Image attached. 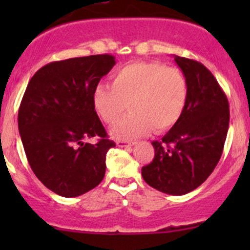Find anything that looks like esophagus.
<instances>
[{
	"label": "esophagus",
	"mask_w": 250,
	"mask_h": 250,
	"mask_svg": "<svg viewBox=\"0 0 250 250\" xmlns=\"http://www.w3.org/2000/svg\"><path fill=\"white\" fill-rule=\"evenodd\" d=\"M118 147H128V146H133L134 145V141H125V140H118L117 143Z\"/></svg>",
	"instance_id": "obj_1"
}]
</instances>
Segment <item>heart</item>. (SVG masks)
<instances>
[{"instance_id":"heart-1","label":"heart","mask_w":250,"mask_h":250,"mask_svg":"<svg viewBox=\"0 0 250 250\" xmlns=\"http://www.w3.org/2000/svg\"><path fill=\"white\" fill-rule=\"evenodd\" d=\"M188 99L185 74L160 62H133L111 75V85L99 83L93 90L95 112L113 123L129 107L130 113L110 128L116 139H133L151 129L165 132L179 121Z\"/></svg>"}]
</instances>
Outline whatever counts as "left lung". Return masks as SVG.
I'll return each instance as SVG.
<instances>
[{"label":"left lung","instance_id":"8db88e82","mask_svg":"<svg viewBox=\"0 0 250 250\" xmlns=\"http://www.w3.org/2000/svg\"><path fill=\"white\" fill-rule=\"evenodd\" d=\"M188 82L185 110L162 140L152 141L155 157L141 168L156 190L180 196L197 188L213 173L223 153L230 110L225 93L201 62L174 55Z\"/></svg>","mask_w":250,"mask_h":250}]
</instances>
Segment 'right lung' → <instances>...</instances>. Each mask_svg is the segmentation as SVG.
<instances>
[{
  "label": "right lung",
  "mask_w": 250,
  "mask_h": 250,
  "mask_svg": "<svg viewBox=\"0 0 250 250\" xmlns=\"http://www.w3.org/2000/svg\"><path fill=\"white\" fill-rule=\"evenodd\" d=\"M116 64L110 54L44 65L27 84L18 127L32 172L50 191L77 197L104 179L106 153L116 144L93 106V90ZM99 136L97 144L85 140Z\"/></svg>",
  "instance_id": "add662e5"
}]
</instances>
